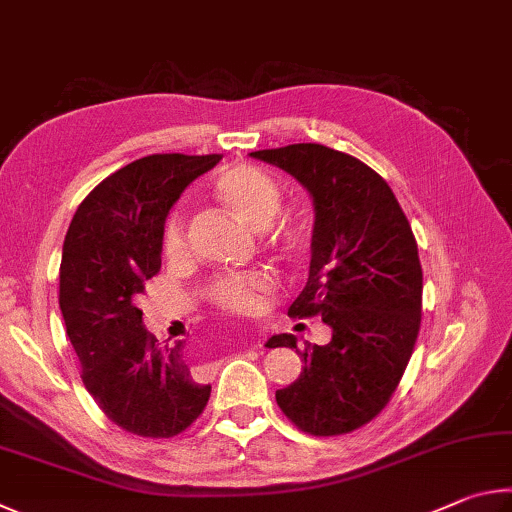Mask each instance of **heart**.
I'll list each match as a JSON object with an SVG mask.
<instances>
[{
  "instance_id": "obj_1",
  "label": "heart",
  "mask_w": 512,
  "mask_h": 512,
  "mask_svg": "<svg viewBox=\"0 0 512 512\" xmlns=\"http://www.w3.org/2000/svg\"><path fill=\"white\" fill-rule=\"evenodd\" d=\"M215 193L240 220L261 229L272 247L285 254H297L306 245L308 231L303 222L288 215L276 218L283 193L276 179L265 170L251 164L227 166L215 177ZM164 247L168 256L182 254L184 229L179 218L168 222ZM270 288L272 281L265 274H227L213 281L209 297L229 312H251L258 306V294Z\"/></svg>"
}]
</instances>
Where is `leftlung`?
<instances>
[{"label": "left lung", "mask_w": 512, "mask_h": 512, "mask_svg": "<svg viewBox=\"0 0 512 512\" xmlns=\"http://www.w3.org/2000/svg\"><path fill=\"white\" fill-rule=\"evenodd\" d=\"M251 157L290 173L312 197L308 283L288 315H319L333 330L328 344L303 351L288 333L267 342L297 348L303 362L276 402L303 432L348 434L387 407L414 353L423 308L416 238L389 184L346 152L292 143Z\"/></svg>", "instance_id": "obj_1"}]
</instances>
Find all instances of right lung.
Returning <instances> with one entry per match:
<instances>
[{
  "instance_id": "1",
  "label": "right lung",
  "mask_w": 512,
  "mask_h": 512,
  "mask_svg": "<svg viewBox=\"0 0 512 512\" xmlns=\"http://www.w3.org/2000/svg\"><path fill=\"white\" fill-rule=\"evenodd\" d=\"M220 155H148L105 177L76 209L62 245L60 310L83 384L114 425L182 434L211 384L193 380L184 342L157 346L134 297L161 267L164 224L184 188Z\"/></svg>"
}]
</instances>
